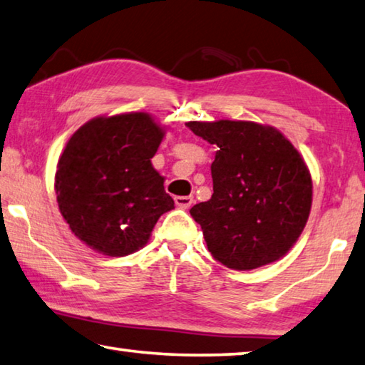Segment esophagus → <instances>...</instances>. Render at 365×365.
Masks as SVG:
<instances>
[{
    "mask_svg": "<svg viewBox=\"0 0 365 365\" xmlns=\"http://www.w3.org/2000/svg\"><path fill=\"white\" fill-rule=\"evenodd\" d=\"M175 203L182 210H187L194 203V199L190 195H178L175 197Z\"/></svg>",
    "mask_w": 365,
    "mask_h": 365,
    "instance_id": "esophagus-1",
    "label": "esophagus"
}]
</instances>
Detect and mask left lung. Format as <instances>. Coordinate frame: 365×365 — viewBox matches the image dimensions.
<instances>
[{
	"label": "left lung",
	"mask_w": 365,
	"mask_h": 365,
	"mask_svg": "<svg viewBox=\"0 0 365 365\" xmlns=\"http://www.w3.org/2000/svg\"><path fill=\"white\" fill-rule=\"evenodd\" d=\"M187 126L218 145L212 199L190 208L215 259L252 271L285 257L302 235L312 203V179L302 153L276 128L255 121Z\"/></svg>",
	"instance_id": "obj_1"
}]
</instances>
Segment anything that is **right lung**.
I'll list each match as a JSON object with an SVG mask.
<instances>
[{
  "instance_id": "1",
  "label": "right lung",
  "mask_w": 365,
  "mask_h": 365,
  "mask_svg": "<svg viewBox=\"0 0 365 365\" xmlns=\"http://www.w3.org/2000/svg\"><path fill=\"white\" fill-rule=\"evenodd\" d=\"M163 136L165 126L145 112L96 117L72 134L57 162L54 190L61 215L83 244L126 257L175 208L150 162Z\"/></svg>"
}]
</instances>
